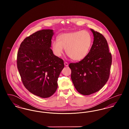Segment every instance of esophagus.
Instances as JSON below:
<instances>
[{
  "instance_id": "esophagus-1",
  "label": "esophagus",
  "mask_w": 129,
  "mask_h": 129,
  "mask_svg": "<svg viewBox=\"0 0 129 129\" xmlns=\"http://www.w3.org/2000/svg\"><path fill=\"white\" fill-rule=\"evenodd\" d=\"M64 65H65V66L66 67H68V65H69V64H68V63L67 62H64Z\"/></svg>"
}]
</instances>
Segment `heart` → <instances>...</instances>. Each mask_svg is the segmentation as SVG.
Instances as JSON below:
<instances>
[{
	"label": "heart",
	"mask_w": 129,
	"mask_h": 129,
	"mask_svg": "<svg viewBox=\"0 0 129 129\" xmlns=\"http://www.w3.org/2000/svg\"><path fill=\"white\" fill-rule=\"evenodd\" d=\"M92 43V36L88 31H78L59 35L58 41L52 42V49L57 57L61 56L66 49V53L73 60L79 61L87 55Z\"/></svg>",
	"instance_id": "b5f03b06"
}]
</instances>
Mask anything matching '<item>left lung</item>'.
<instances>
[{
    "instance_id": "obj_1",
    "label": "left lung",
    "mask_w": 129,
    "mask_h": 129,
    "mask_svg": "<svg viewBox=\"0 0 129 129\" xmlns=\"http://www.w3.org/2000/svg\"><path fill=\"white\" fill-rule=\"evenodd\" d=\"M90 30L94 41L88 55L79 62L69 65L74 86L84 95L97 92L105 85L109 77L112 64V55L106 39L100 32Z\"/></svg>"
}]
</instances>
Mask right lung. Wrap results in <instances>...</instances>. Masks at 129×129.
Listing matches in <instances>:
<instances>
[{
  "label": "right lung",
  "instance_id": "obj_1",
  "mask_svg": "<svg viewBox=\"0 0 129 129\" xmlns=\"http://www.w3.org/2000/svg\"><path fill=\"white\" fill-rule=\"evenodd\" d=\"M53 34L51 29L34 33L24 40L17 53V68L24 86L43 98L55 93L64 67L63 59L54 55L50 48Z\"/></svg>",
  "mask_w": 129,
  "mask_h": 129
}]
</instances>
